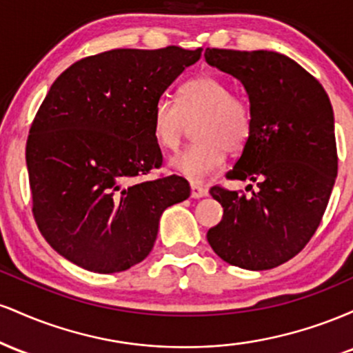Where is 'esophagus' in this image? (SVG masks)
<instances>
[{
  "mask_svg": "<svg viewBox=\"0 0 353 353\" xmlns=\"http://www.w3.org/2000/svg\"><path fill=\"white\" fill-rule=\"evenodd\" d=\"M208 196V189L201 184H190V197L194 199H201V197Z\"/></svg>",
  "mask_w": 353,
  "mask_h": 353,
  "instance_id": "esophagus-1",
  "label": "esophagus"
}]
</instances>
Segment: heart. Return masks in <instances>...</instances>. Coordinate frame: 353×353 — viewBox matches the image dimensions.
<instances>
[{"label":"heart","mask_w":353,"mask_h":353,"mask_svg":"<svg viewBox=\"0 0 353 353\" xmlns=\"http://www.w3.org/2000/svg\"><path fill=\"white\" fill-rule=\"evenodd\" d=\"M190 148L176 154L171 168L189 181H202L219 171L225 151L239 152L252 134L254 116L244 96L230 91L228 81L212 74L189 79L179 89L177 103L161 96L152 109V132L161 148H179L188 123H194Z\"/></svg>","instance_id":"b5f03b06"}]
</instances>
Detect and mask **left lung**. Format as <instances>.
<instances>
[{
    "instance_id": "1",
    "label": "left lung",
    "mask_w": 353,
    "mask_h": 353,
    "mask_svg": "<svg viewBox=\"0 0 353 353\" xmlns=\"http://www.w3.org/2000/svg\"><path fill=\"white\" fill-rule=\"evenodd\" d=\"M204 58L244 84L252 134L228 177L257 184L250 196L210 188L224 216L208 241L230 265L274 269L307 245L329 204L339 168L330 99L281 52L208 48Z\"/></svg>"
}]
</instances>
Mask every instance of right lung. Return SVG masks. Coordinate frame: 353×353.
Masks as SVG:
<instances>
[{
	"label": "right lung",
	"instance_id": "add662e5",
	"mask_svg": "<svg viewBox=\"0 0 353 353\" xmlns=\"http://www.w3.org/2000/svg\"><path fill=\"white\" fill-rule=\"evenodd\" d=\"M201 52L111 50L52 83L31 124L26 165L39 232L72 264L99 274L139 264L164 210L190 196L176 174L137 177L163 164L154 104Z\"/></svg>",
	"mask_w": 353,
	"mask_h": 353
}]
</instances>
